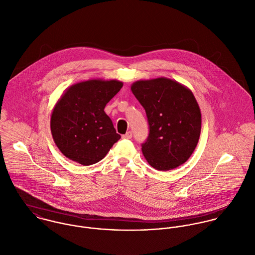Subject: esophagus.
I'll return each instance as SVG.
<instances>
[{
	"instance_id": "obj_1",
	"label": "esophagus",
	"mask_w": 255,
	"mask_h": 255,
	"mask_svg": "<svg viewBox=\"0 0 255 255\" xmlns=\"http://www.w3.org/2000/svg\"><path fill=\"white\" fill-rule=\"evenodd\" d=\"M132 137V132L131 131H128L126 134L123 135L124 139H130Z\"/></svg>"
}]
</instances>
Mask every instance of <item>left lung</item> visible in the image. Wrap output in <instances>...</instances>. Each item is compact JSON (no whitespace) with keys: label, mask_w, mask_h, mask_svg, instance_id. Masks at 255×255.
Instances as JSON below:
<instances>
[{"label":"left lung","mask_w":255,"mask_h":255,"mask_svg":"<svg viewBox=\"0 0 255 255\" xmlns=\"http://www.w3.org/2000/svg\"><path fill=\"white\" fill-rule=\"evenodd\" d=\"M131 91L148 120L149 134L141 149L149 165L169 171L186 162L201 130V113L192 92L166 77L135 81Z\"/></svg>","instance_id":"1"}]
</instances>
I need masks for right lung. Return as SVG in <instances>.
Masks as SVG:
<instances>
[{
	"instance_id": "right-lung-1",
	"label": "right lung",
	"mask_w": 255,
	"mask_h": 255,
	"mask_svg": "<svg viewBox=\"0 0 255 255\" xmlns=\"http://www.w3.org/2000/svg\"><path fill=\"white\" fill-rule=\"evenodd\" d=\"M122 87L119 80L90 79L66 90L51 116L53 139L66 157L83 166L95 164L121 138L104 109Z\"/></svg>"
}]
</instances>
